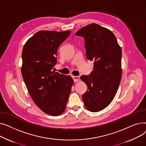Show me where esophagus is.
Returning <instances> with one entry per match:
<instances>
[{"label": "esophagus", "instance_id": "1", "mask_svg": "<svg viewBox=\"0 0 146 146\" xmlns=\"http://www.w3.org/2000/svg\"><path fill=\"white\" fill-rule=\"evenodd\" d=\"M72 78L74 80V82H77L80 80V78L79 77V76H73Z\"/></svg>", "mask_w": 146, "mask_h": 146}]
</instances>
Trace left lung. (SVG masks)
Masks as SVG:
<instances>
[{"label":"left lung","mask_w":146,"mask_h":146,"mask_svg":"<svg viewBox=\"0 0 146 146\" xmlns=\"http://www.w3.org/2000/svg\"><path fill=\"white\" fill-rule=\"evenodd\" d=\"M85 39L86 58L94 61L93 71L81 80L88 90L82 95L87 110L99 112L108 106L115 96L122 76V51L115 35L96 24L83 27L75 34Z\"/></svg>","instance_id":"8db88e82"}]
</instances>
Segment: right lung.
<instances>
[{
    "label": "right lung",
    "instance_id": "obj_1",
    "mask_svg": "<svg viewBox=\"0 0 146 146\" xmlns=\"http://www.w3.org/2000/svg\"><path fill=\"white\" fill-rule=\"evenodd\" d=\"M71 33L40 31L25 44L22 52L21 72L29 93L36 105L45 113L60 115L66 110L73 79L52 72L57 50Z\"/></svg>",
    "mask_w": 146,
    "mask_h": 146
}]
</instances>
